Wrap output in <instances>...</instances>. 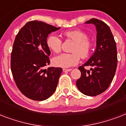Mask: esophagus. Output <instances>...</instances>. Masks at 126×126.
<instances>
[{
	"label": "esophagus",
	"instance_id": "esophagus-1",
	"mask_svg": "<svg viewBox=\"0 0 126 126\" xmlns=\"http://www.w3.org/2000/svg\"><path fill=\"white\" fill-rule=\"evenodd\" d=\"M72 69H63V72H69V71H71Z\"/></svg>",
	"mask_w": 126,
	"mask_h": 126
}]
</instances>
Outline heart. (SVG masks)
Masks as SVG:
<instances>
[{
    "label": "heart",
    "instance_id": "1",
    "mask_svg": "<svg viewBox=\"0 0 126 126\" xmlns=\"http://www.w3.org/2000/svg\"><path fill=\"white\" fill-rule=\"evenodd\" d=\"M63 35L68 40L74 42L71 47V53H64L53 59L55 66L63 68L73 67L77 65L80 57L86 59L90 57L93 49V42L88 38V34L80 29L67 31ZM46 45L54 53H59L62 47V40L56 34H51L46 38Z\"/></svg>",
    "mask_w": 126,
    "mask_h": 126
}]
</instances>
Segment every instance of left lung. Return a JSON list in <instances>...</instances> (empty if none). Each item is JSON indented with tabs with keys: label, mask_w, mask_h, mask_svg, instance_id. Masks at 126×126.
<instances>
[{
	"label": "left lung",
	"mask_w": 126,
	"mask_h": 126,
	"mask_svg": "<svg viewBox=\"0 0 126 126\" xmlns=\"http://www.w3.org/2000/svg\"><path fill=\"white\" fill-rule=\"evenodd\" d=\"M86 23H93L97 29V47L94 55L84 65L79 67L81 77L77 81L80 92L88 96H96L104 92L111 84L117 67L116 44L105 23L91 19ZM91 66L90 70L85 67Z\"/></svg>",
	"instance_id": "8db88e82"
}]
</instances>
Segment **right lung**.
<instances>
[{"instance_id":"add662e5","label":"right lung","mask_w":126,"mask_h":126,"mask_svg":"<svg viewBox=\"0 0 126 126\" xmlns=\"http://www.w3.org/2000/svg\"><path fill=\"white\" fill-rule=\"evenodd\" d=\"M59 29L42 21H31L16 36L11 53V71L17 87L31 99H47L56 90L63 69L44 67L50 63L46 38Z\"/></svg>"}]
</instances>
